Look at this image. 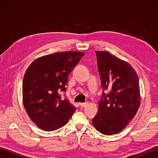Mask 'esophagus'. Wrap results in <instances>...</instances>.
I'll return each mask as SVG.
<instances>
[{
  "mask_svg": "<svg viewBox=\"0 0 158 158\" xmlns=\"http://www.w3.org/2000/svg\"><path fill=\"white\" fill-rule=\"evenodd\" d=\"M88 102H84V103H81L80 104V106H81V107H85V106H86L87 105H88Z\"/></svg>",
  "mask_w": 158,
  "mask_h": 158,
  "instance_id": "1",
  "label": "esophagus"
}]
</instances>
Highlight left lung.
<instances>
[{"instance_id": "1", "label": "left lung", "mask_w": 158, "mask_h": 158, "mask_svg": "<svg viewBox=\"0 0 158 158\" xmlns=\"http://www.w3.org/2000/svg\"><path fill=\"white\" fill-rule=\"evenodd\" d=\"M96 54L103 92L92 123L100 133L112 135L136 115L140 104L139 80L127 62L108 52L96 51Z\"/></svg>"}]
</instances>
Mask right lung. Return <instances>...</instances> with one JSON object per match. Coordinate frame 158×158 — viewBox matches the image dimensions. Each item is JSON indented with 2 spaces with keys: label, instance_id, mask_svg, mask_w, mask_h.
Instances as JSON below:
<instances>
[{
  "label": "right lung",
  "instance_id": "1",
  "mask_svg": "<svg viewBox=\"0 0 158 158\" xmlns=\"http://www.w3.org/2000/svg\"><path fill=\"white\" fill-rule=\"evenodd\" d=\"M85 53L63 52L34 60L26 70L22 83L23 106L39 128L53 131L64 126L76 108L60 92H66L68 77Z\"/></svg>",
  "mask_w": 158,
  "mask_h": 158
}]
</instances>
